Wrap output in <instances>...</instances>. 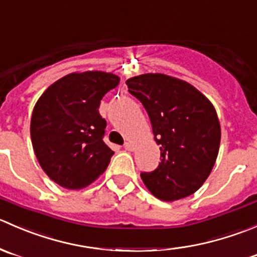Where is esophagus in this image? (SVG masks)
Segmentation results:
<instances>
[{"label": "esophagus", "instance_id": "obj_1", "mask_svg": "<svg viewBox=\"0 0 257 257\" xmlns=\"http://www.w3.org/2000/svg\"><path fill=\"white\" fill-rule=\"evenodd\" d=\"M123 147H125V150H127V151H132V150H134V145H132L130 141L125 142V145H123Z\"/></svg>", "mask_w": 257, "mask_h": 257}]
</instances>
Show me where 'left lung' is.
<instances>
[{
  "label": "left lung",
  "mask_w": 257,
  "mask_h": 257,
  "mask_svg": "<svg viewBox=\"0 0 257 257\" xmlns=\"http://www.w3.org/2000/svg\"><path fill=\"white\" fill-rule=\"evenodd\" d=\"M128 92L144 105L161 162L141 179L164 201L190 196L209 177L218 154L220 122L212 103L185 81L145 73L126 81Z\"/></svg>",
  "instance_id": "8db88e82"
}]
</instances>
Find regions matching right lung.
Listing matches in <instances>:
<instances>
[{
  "label": "right lung",
  "instance_id": "1",
  "mask_svg": "<svg viewBox=\"0 0 257 257\" xmlns=\"http://www.w3.org/2000/svg\"><path fill=\"white\" fill-rule=\"evenodd\" d=\"M120 78L113 73H70L50 86L35 105L31 140L43 171L60 186L82 189L110 164L113 151L103 142L106 120L101 100Z\"/></svg>",
  "mask_w": 257,
  "mask_h": 257
}]
</instances>
